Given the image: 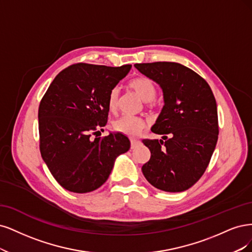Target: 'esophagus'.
<instances>
[{
  "instance_id": "34e87169",
  "label": "esophagus",
  "mask_w": 252,
  "mask_h": 252,
  "mask_svg": "<svg viewBox=\"0 0 252 252\" xmlns=\"http://www.w3.org/2000/svg\"><path fill=\"white\" fill-rule=\"evenodd\" d=\"M140 141L138 139H134V138H131V149H135L137 145H139Z\"/></svg>"
}]
</instances>
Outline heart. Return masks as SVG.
Returning <instances> with one entry per match:
<instances>
[{"label": "heart", "instance_id": "heart-1", "mask_svg": "<svg viewBox=\"0 0 252 252\" xmlns=\"http://www.w3.org/2000/svg\"><path fill=\"white\" fill-rule=\"evenodd\" d=\"M129 88L145 101L148 107L156 108L159 101L156 98L157 86L148 76H137L128 82ZM119 95L120 91L118 87H114L109 93L108 97V107L111 112L117 111L119 107ZM147 127V124L141 118L133 117L128 115H124L116 119L113 123V128L116 132L125 134L127 136H137Z\"/></svg>", "mask_w": 252, "mask_h": 252}]
</instances>
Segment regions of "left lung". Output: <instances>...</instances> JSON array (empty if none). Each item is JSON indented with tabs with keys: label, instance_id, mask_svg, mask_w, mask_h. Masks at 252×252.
Listing matches in <instances>:
<instances>
[{
	"label": "left lung",
	"instance_id": "left-lung-1",
	"mask_svg": "<svg viewBox=\"0 0 252 252\" xmlns=\"http://www.w3.org/2000/svg\"><path fill=\"white\" fill-rule=\"evenodd\" d=\"M142 74L160 85L164 96L152 132L162 139H143L151 158L142 173L156 189L179 192L189 189L207 168L219 135L217 102L206 80L172 62L135 63Z\"/></svg>",
	"mask_w": 252,
	"mask_h": 252
}]
</instances>
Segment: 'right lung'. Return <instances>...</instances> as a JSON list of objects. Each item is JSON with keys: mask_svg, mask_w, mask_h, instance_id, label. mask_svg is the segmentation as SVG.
Segmentation results:
<instances>
[{"mask_svg": "<svg viewBox=\"0 0 252 252\" xmlns=\"http://www.w3.org/2000/svg\"><path fill=\"white\" fill-rule=\"evenodd\" d=\"M78 63L61 71L38 107L39 151L64 189L85 193L108 180L115 159L128 151L120 133H100L108 121V97L131 69Z\"/></svg>", "mask_w": 252, "mask_h": 252, "instance_id": "1", "label": "right lung"}]
</instances>
